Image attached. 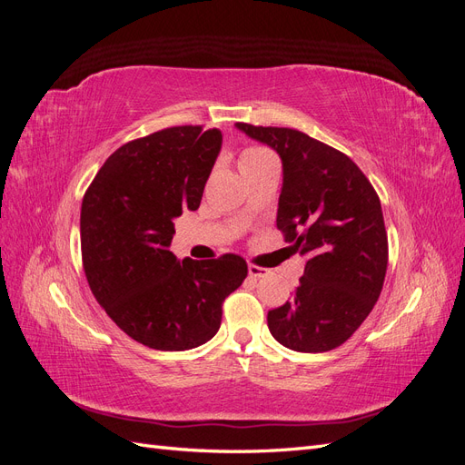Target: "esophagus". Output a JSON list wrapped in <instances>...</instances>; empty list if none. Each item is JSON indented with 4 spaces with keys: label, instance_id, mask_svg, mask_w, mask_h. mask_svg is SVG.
Masks as SVG:
<instances>
[{
    "label": "esophagus",
    "instance_id": "1",
    "mask_svg": "<svg viewBox=\"0 0 465 465\" xmlns=\"http://www.w3.org/2000/svg\"><path fill=\"white\" fill-rule=\"evenodd\" d=\"M248 273H250V277L260 279V277H267V275H270V270H265V267L250 263V265H248Z\"/></svg>",
    "mask_w": 465,
    "mask_h": 465
}]
</instances>
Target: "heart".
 <instances>
[{"mask_svg":"<svg viewBox=\"0 0 465 465\" xmlns=\"http://www.w3.org/2000/svg\"><path fill=\"white\" fill-rule=\"evenodd\" d=\"M275 161L273 153L270 149H265L262 145H250L246 149H242L241 157H238V166H241V173L248 171V168H254L260 166L263 163H270Z\"/></svg>","mask_w":465,"mask_h":465,"instance_id":"1","label":"heart"}]
</instances>
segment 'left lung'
I'll use <instances>...</instances> for the list:
<instances>
[{"label": "left lung", "instance_id": "1", "mask_svg": "<svg viewBox=\"0 0 465 465\" xmlns=\"http://www.w3.org/2000/svg\"><path fill=\"white\" fill-rule=\"evenodd\" d=\"M283 161L277 229L306 258L292 299L267 312L275 340L301 353L345 343L374 308L388 267L380 198L345 153L292 128L238 122Z\"/></svg>", "mask_w": 465, "mask_h": 465}]
</instances>
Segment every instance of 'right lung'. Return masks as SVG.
Segmentation results:
<instances>
[{
    "instance_id": "obj_1",
    "label": "right lung",
    "mask_w": 465,
    "mask_h": 465,
    "mask_svg": "<svg viewBox=\"0 0 465 465\" xmlns=\"http://www.w3.org/2000/svg\"><path fill=\"white\" fill-rule=\"evenodd\" d=\"M217 128L174 125L110 154L81 205V258L89 287L116 326L159 351L193 349L221 326L223 302L242 285L236 254L176 260L174 217L200 207L221 149Z\"/></svg>"
}]
</instances>
